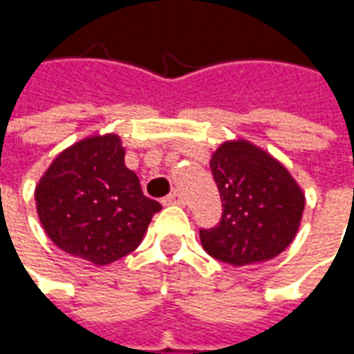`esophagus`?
Wrapping results in <instances>:
<instances>
[{
	"label": "esophagus",
	"instance_id": "esophagus-1",
	"mask_svg": "<svg viewBox=\"0 0 354 354\" xmlns=\"http://www.w3.org/2000/svg\"><path fill=\"white\" fill-rule=\"evenodd\" d=\"M162 205H185L184 193L172 192L170 195H167V197L162 199Z\"/></svg>",
	"mask_w": 354,
	"mask_h": 354
}]
</instances>
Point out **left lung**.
I'll use <instances>...</instances> for the list:
<instances>
[{"label":"left lung","mask_w":354,"mask_h":354,"mask_svg":"<svg viewBox=\"0 0 354 354\" xmlns=\"http://www.w3.org/2000/svg\"><path fill=\"white\" fill-rule=\"evenodd\" d=\"M210 170L222 197V220L201 230V245L227 266L277 258L294 241L305 193L273 155L245 138L227 140L212 153Z\"/></svg>","instance_id":"obj_1"}]
</instances>
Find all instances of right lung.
<instances>
[{
  "mask_svg": "<svg viewBox=\"0 0 354 354\" xmlns=\"http://www.w3.org/2000/svg\"><path fill=\"white\" fill-rule=\"evenodd\" d=\"M43 230L70 256L109 266L136 250L161 210L124 165L121 138L94 134L62 149L35 185Z\"/></svg>",
  "mask_w": 354,
  "mask_h": 354,
  "instance_id": "add662e5",
  "label": "right lung"
}]
</instances>
